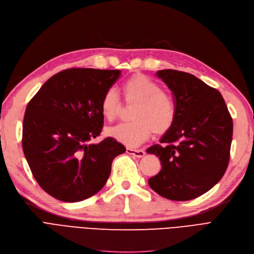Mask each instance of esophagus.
Segmentation results:
<instances>
[{
	"mask_svg": "<svg viewBox=\"0 0 254 254\" xmlns=\"http://www.w3.org/2000/svg\"><path fill=\"white\" fill-rule=\"evenodd\" d=\"M126 152L128 154H131L136 157H143L145 155V151L144 150H136V149H131V148H127Z\"/></svg>",
	"mask_w": 254,
	"mask_h": 254,
	"instance_id": "1",
	"label": "esophagus"
}]
</instances>
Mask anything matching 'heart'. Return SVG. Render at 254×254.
<instances>
[{"label":"heart","instance_id":"obj_1","mask_svg":"<svg viewBox=\"0 0 254 254\" xmlns=\"http://www.w3.org/2000/svg\"><path fill=\"white\" fill-rule=\"evenodd\" d=\"M127 103H136L131 113L133 121L111 127L107 133L120 143L135 147L145 142L153 131L163 134L173 126L177 119V104L159 83L144 74L131 76L124 83ZM122 102L118 91L106 90L101 100V112L105 120L113 121L119 116Z\"/></svg>","mask_w":254,"mask_h":254}]
</instances>
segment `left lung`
<instances>
[{"label": "left lung", "mask_w": 254, "mask_h": 254, "mask_svg": "<svg viewBox=\"0 0 254 254\" xmlns=\"http://www.w3.org/2000/svg\"><path fill=\"white\" fill-rule=\"evenodd\" d=\"M167 84L177 104L173 126L147 149L162 168L148 184L157 194L189 200L218 183L228 167L233 133L232 118L220 91L184 71L156 73Z\"/></svg>", "instance_id": "obj_1"}]
</instances>
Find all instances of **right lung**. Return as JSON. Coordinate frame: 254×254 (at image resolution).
I'll return each mask as SVG.
<instances>
[{
  "mask_svg": "<svg viewBox=\"0 0 254 254\" xmlns=\"http://www.w3.org/2000/svg\"><path fill=\"white\" fill-rule=\"evenodd\" d=\"M120 70L65 69L52 75L26 107L22 147L32 176L51 196L73 203L106 184L113 159L126 148L102 132L101 100Z\"/></svg>",
  "mask_w": 254,
  "mask_h": 254,
  "instance_id": "1",
  "label": "right lung"
}]
</instances>
